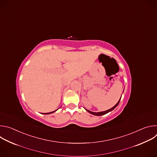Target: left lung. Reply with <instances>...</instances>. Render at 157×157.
<instances>
[{
	"label": "left lung",
	"instance_id": "1",
	"mask_svg": "<svg viewBox=\"0 0 157 157\" xmlns=\"http://www.w3.org/2000/svg\"><path fill=\"white\" fill-rule=\"evenodd\" d=\"M121 99H119V101L117 102V103L113 107H112V108H110V109H109V110H105V111H103V112H99V113H93V112H91V111H90V110H87V109H86L88 113H89L90 114H93V115H94V116H102V115H104V114H107V113H109V112H110V111H112L113 110H114L117 105H118V104H119V102H120V101H121Z\"/></svg>",
	"mask_w": 157,
	"mask_h": 157
}]
</instances>
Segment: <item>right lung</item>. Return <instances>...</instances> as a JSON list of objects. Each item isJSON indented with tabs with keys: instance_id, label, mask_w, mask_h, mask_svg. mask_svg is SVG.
Returning a JSON list of instances; mask_svg holds the SVG:
<instances>
[{
	"instance_id": "1",
	"label": "right lung",
	"mask_w": 157,
	"mask_h": 157,
	"mask_svg": "<svg viewBox=\"0 0 157 157\" xmlns=\"http://www.w3.org/2000/svg\"><path fill=\"white\" fill-rule=\"evenodd\" d=\"M57 110H58V109H57ZM57 110H55V111H53V112H51V113H44V114H52V113H53L54 112L56 111Z\"/></svg>"
}]
</instances>
